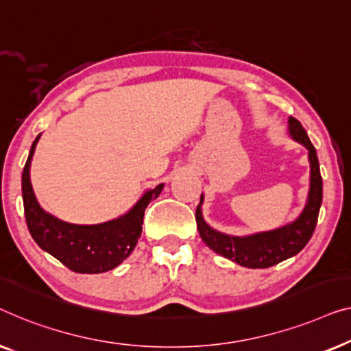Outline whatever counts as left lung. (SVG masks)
Instances as JSON below:
<instances>
[{"mask_svg": "<svg viewBox=\"0 0 351 351\" xmlns=\"http://www.w3.org/2000/svg\"><path fill=\"white\" fill-rule=\"evenodd\" d=\"M289 133L294 140L307 147L310 160L308 200L302 215L294 223L270 232H263V234L232 237L211 229L202 218L200 205L204 195L200 197V205L195 210L197 229H199L202 240L218 254L243 265V267L267 269L298 254L312 239L315 227H317L319 206L323 202V180L319 173L317 149L308 140L305 128L295 117H289Z\"/></svg>", "mask_w": 351, "mask_h": 351, "instance_id": "8db88e82", "label": "left lung"}]
</instances>
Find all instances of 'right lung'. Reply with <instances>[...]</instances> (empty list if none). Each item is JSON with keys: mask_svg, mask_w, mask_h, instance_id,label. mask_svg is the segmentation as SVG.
<instances>
[{"mask_svg": "<svg viewBox=\"0 0 351 351\" xmlns=\"http://www.w3.org/2000/svg\"><path fill=\"white\" fill-rule=\"evenodd\" d=\"M39 136L33 141L22 173L23 208L33 240L76 274H103L117 267L135 250L146 206L157 199L164 184L145 192L136 205L117 219L95 226L63 223L39 206L29 182V164Z\"/></svg>", "mask_w": 351, "mask_h": 351, "instance_id": "1", "label": "right lung"}]
</instances>
